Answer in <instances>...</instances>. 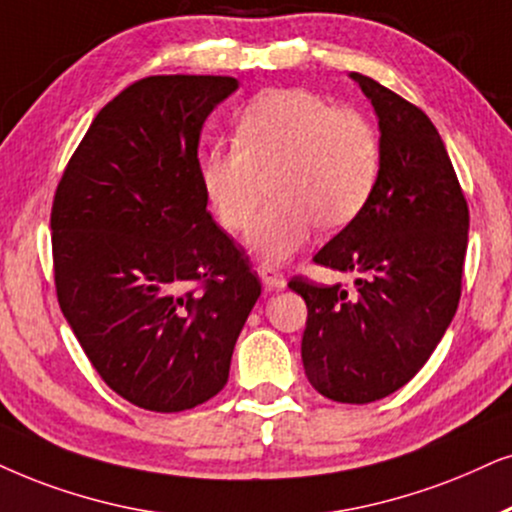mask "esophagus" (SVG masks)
<instances>
[{
    "label": "esophagus",
    "instance_id": "1",
    "mask_svg": "<svg viewBox=\"0 0 512 512\" xmlns=\"http://www.w3.org/2000/svg\"><path fill=\"white\" fill-rule=\"evenodd\" d=\"M257 274H260L264 288H267V290H283V288H286V276H283L281 271H276L274 267H269V264H262V267H257Z\"/></svg>",
    "mask_w": 512,
    "mask_h": 512
}]
</instances>
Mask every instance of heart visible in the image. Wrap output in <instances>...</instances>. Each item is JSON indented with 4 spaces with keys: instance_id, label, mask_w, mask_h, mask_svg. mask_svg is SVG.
<instances>
[{
    "instance_id": "b5f03b06",
    "label": "heart",
    "mask_w": 512,
    "mask_h": 512,
    "mask_svg": "<svg viewBox=\"0 0 512 512\" xmlns=\"http://www.w3.org/2000/svg\"><path fill=\"white\" fill-rule=\"evenodd\" d=\"M380 167L383 146L364 115L338 111L307 89H271L245 106L234 144H215L203 155L200 181L219 222L241 231L271 177L276 200L252 219L245 245L267 264H283L319 224L335 231L354 222L378 186Z\"/></svg>"
}]
</instances>
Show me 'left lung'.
<instances>
[{"instance_id":"8db88e82","label":"left lung","mask_w":512,"mask_h":512,"mask_svg":"<svg viewBox=\"0 0 512 512\" xmlns=\"http://www.w3.org/2000/svg\"><path fill=\"white\" fill-rule=\"evenodd\" d=\"M378 118L383 167L371 200L314 255L352 271L354 290L288 283L307 302L302 364L323 397L368 404L416 375L461 300L468 203L428 115L371 77L349 73Z\"/></svg>"}]
</instances>
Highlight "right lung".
<instances>
[{"label":"right lung","instance_id":"obj_1","mask_svg":"<svg viewBox=\"0 0 512 512\" xmlns=\"http://www.w3.org/2000/svg\"><path fill=\"white\" fill-rule=\"evenodd\" d=\"M236 89L222 75L134 82L96 115L54 196L61 312L106 385L148 411L222 390L262 293L200 181V132Z\"/></svg>","mask_w":512,"mask_h":512}]
</instances>
